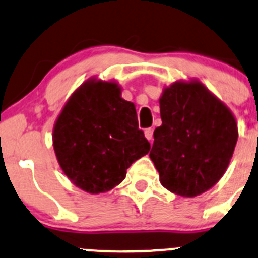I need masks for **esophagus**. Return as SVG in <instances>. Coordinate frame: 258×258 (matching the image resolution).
<instances>
[{
  "label": "esophagus",
  "mask_w": 258,
  "mask_h": 258,
  "mask_svg": "<svg viewBox=\"0 0 258 258\" xmlns=\"http://www.w3.org/2000/svg\"><path fill=\"white\" fill-rule=\"evenodd\" d=\"M145 137H146L149 141H152V139H154V130L152 128L145 130Z\"/></svg>",
  "instance_id": "1"
}]
</instances>
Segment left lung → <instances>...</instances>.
<instances>
[{
	"mask_svg": "<svg viewBox=\"0 0 258 258\" xmlns=\"http://www.w3.org/2000/svg\"><path fill=\"white\" fill-rule=\"evenodd\" d=\"M160 116L150 159L162 186L181 197L211 189L226 172L238 139L232 112L201 82H175L162 92Z\"/></svg>",
	"mask_w": 258,
	"mask_h": 258,
	"instance_id": "obj_1",
	"label": "left lung"
}]
</instances>
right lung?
<instances>
[{
    "label": "right lung",
    "instance_id": "1",
    "mask_svg": "<svg viewBox=\"0 0 258 258\" xmlns=\"http://www.w3.org/2000/svg\"><path fill=\"white\" fill-rule=\"evenodd\" d=\"M57 162L76 186L91 194L123 181L132 162L150 151L135 104L114 82L89 79L69 98L55 122Z\"/></svg>",
    "mask_w": 258,
    "mask_h": 258
}]
</instances>
